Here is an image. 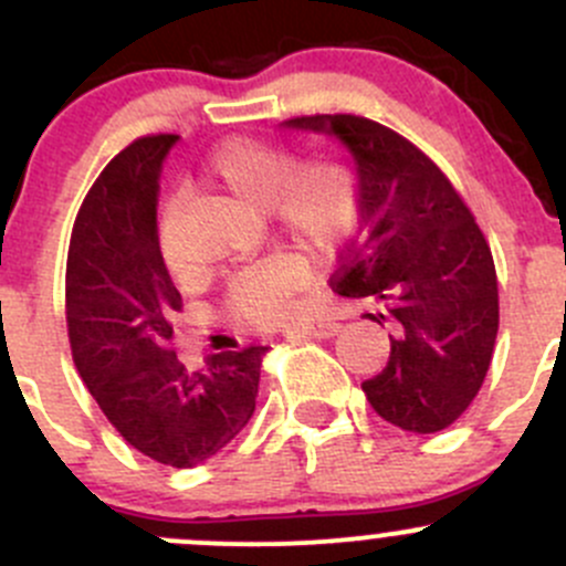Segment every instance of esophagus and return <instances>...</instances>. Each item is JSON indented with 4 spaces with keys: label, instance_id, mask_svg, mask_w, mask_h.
Listing matches in <instances>:
<instances>
[{
    "label": "esophagus",
    "instance_id": "34e87169",
    "mask_svg": "<svg viewBox=\"0 0 566 566\" xmlns=\"http://www.w3.org/2000/svg\"><path fill=\"white\" fill-rule=\"evenodd\" d=\"M340 332V324L335 322H311V324H302V326H294V329H285V337H300V335H307V337H332Z\"/></svg>",
    "mask_w": 566,
    "mask_h": 566
}]
</instances>
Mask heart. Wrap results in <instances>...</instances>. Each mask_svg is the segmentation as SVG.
Masks as SVG:
<instances>
[{
	"label": "heart",
	"mask_w": 566,
	"mask_h": 566,
	"mask_svg": "<svg viewBox=\"0 0 566 566\" xmlns=\"http://www.w3.org/2000/svg\"><path fill=\"white\" fill-rule=\"evenodd\" d=\"M203 177L250 207H266L277 229L316 250L346 240L357 220V179L337 155L294 157L281 142L229 138L203 160ZM168 275L185 277V261L160 234ZM311 281V261L300 250H277L242 270L226 289V311L234 322L275 326L296 311V294Z\"/></svg>",
	"instance_id": "b5f03b06"
}]
</instances>
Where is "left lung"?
I'll return each mask as SVG.
<instances>
[{
  "mask_svg": "<svg viewBox=\"0 0 566 566\" xmlns=\"http://www.w3.org/2000/svg\"><path fill=\"white\" fill-rule=\"evenodd\" d=\"M357 160L359 229L329 285L368 296L389 329V363L363 381L373 411L411 433L450 428L491 368L499 281L491 248L447 174L417 144L359 114L294 116Z\"/></svg>",
  "mask_w": 566,
  "mask_h": 566,
  "instance_id": "left-lung-1",
  "label": "left lung"
}]
</instances>
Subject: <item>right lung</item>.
Returning <instances> with one entry per match:
<instances>
[{
	"label": "right lung",
	"mask_w": 566,
	"mask_h": 566,
	"mask_svg": "<svg viewBox=\"0 0 566 566\" xmlns=\"http://www.w3.org/2000/svg\"><path fill=\"white\" fill-rule=\"evenodd\" d=\"M177 138H136L95 179L70 234L65 316L78 376L122 439L190 469L253 417L266 346L214 354L196 373L177 359L171 318L182 296L157 237L163 157Z\"/></svg>",
	"instance_id": "right-lung-1"
}]
</instances>
